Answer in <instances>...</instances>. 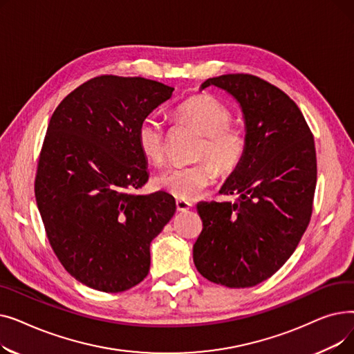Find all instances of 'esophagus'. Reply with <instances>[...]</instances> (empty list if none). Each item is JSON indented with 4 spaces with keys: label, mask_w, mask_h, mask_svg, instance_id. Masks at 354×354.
Instances as JSON below:
<instances>
[{
    "label": "esophagus",
    "mask_w": 354,
    "mask_h": 354,
    "mask_svg": "<svg viewBox=\"0 0 354 354\" xmlns=\"http://www.w3.org/2000/svg\"><path fill=\"white\" fill-rule=\"evenodd\" d=\"M192 208V203L188 202V201H182V199H178L176 201V209L179 212H187L188 209Z\"/></svg>",
    "instance_id": "esophagus-1"
}]
</instances>
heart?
Wrapping results in <instances>:
<instances>
[{"instance_id": "b5f03b06", "label": "heart", "mask_w": 354, "mask_h": 354, "mask_svg": "<svg viewBox=\"0 0 354 354\" xmlns=\"http://www.w3.org/2000/svg\"><path fill=\"white\" fill-rule=\"evenodd\" d=\"M178 115L194 124L203 136L198 158H208L221 172H230L236 166L244 151V138L239 130L230 126V110L208 95L192 96L179 104ZM138 145L143 156L160 163L166 151V130L163 122L151 115L138 127ZM215 179V169L209 162L189 166H169L158 174L155 185L182 201H192L205 191Z\"/></svg>"}]
</instances>
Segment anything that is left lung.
Segmentation results:
<instances>
[{
	"label": "left lung",
	"mask_w": 354,
	"mask_h": 354,
	"mask_svg": "<svg viewBox=\"0 0 354 354\" xmlns=\"http://www.w3.org/2000/svg\"><path fill=\"white\" fill-rule=\"evenodd\" d=\"M231 95L245 123L244 151L221 194L238 201L199 202L202 232L194 263L207 280L230 288L266 281L280 270L308 225L317 180L314 139L297 106L251 74H224L201 84Z\"/></svg>",
	"instance_id": "obj_1"
}]
</instances>
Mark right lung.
<instances>
[{"label":"right lung","instance_id":"1","mask_svg":"<svg viewBox=\"0 0 354 354\" xmlns=\"http://www.w3.org/2000/svg\"><path fill=\"white\" fill-rule=\"evenodd\" d=\"M174 87L143 77H95L54 110L35 176L53 251L70 275L103 292L139 284L151 243L176 211L172 195H136L149 179L138 127Z\"/></svg>","mask_w":354,"mask_h":354}]
</instances>
